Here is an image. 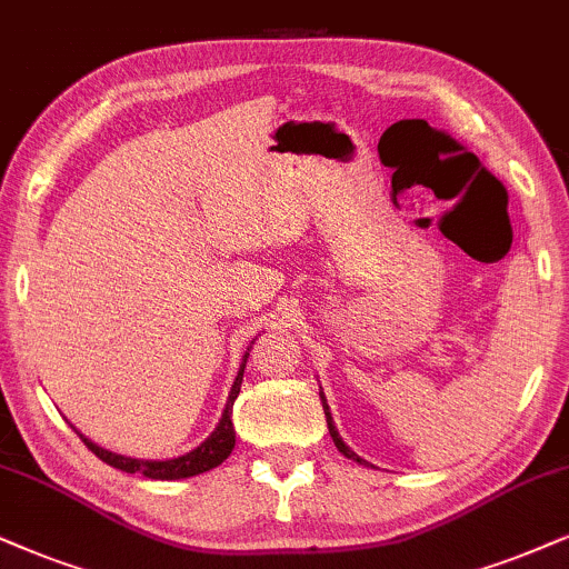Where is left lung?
I'll return each instance as SVG.
<instances>
[{
    "instance_id": "1",
    "label": "left lung",
    "mask_w": 569,
    "mask_h": 569,
    "mask_svg": "<svg viewBox=\"0 0 569 569\" xmlns=\"http://www.w3.org/2000/svg\"><path fill=\"white\" fill-rule=\"evenodd\" d=\"M320 401H322V409H326V420H328V430H330V438H333L336 449H338V451H341V455H343V457H347V459H355V462H365V459H359V457L355 455V451H351V449H349V446H347V443H343V438H341V436H338V430H336V426H333V417H330V407H328V401H326V397H322V393H320Z\"/></svg>"
}]
</instances>
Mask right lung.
I'll use <instances>...</instances> for the list:
<instances>
[{
	"instance_id": "obj_1",
	"label": "right lung",
	"mask_w": 569,
	"mask_h": 569,
	"mask_svg": "<svg viewBox=\"0 0 569 569\" xmlns=\"http://www.w3.org/2000/svg\"><path fill=\"white\" fill-rule=\"evenodd\" d=\"M247 357L243 355V362H241V370L239 376L233 380V388L231 393H228V405L222 409V417L218 422V428L212 430V436L207 438V441H201L197 449L186 451L183 457H176V459H133V457H123V455H114V451H107L102 446H97L89 438L81 436V441L89 446V449L97 455L102 462H107L110 467H118V470L123 472H141L143 478H152V480H181V478H193V476H201V472L212 470V467H218L226 462L228 457H231L233 446H236V430H233V401L239 397L241 391V380H243V368H247Z\"/></svg>"
}]
</instances>
